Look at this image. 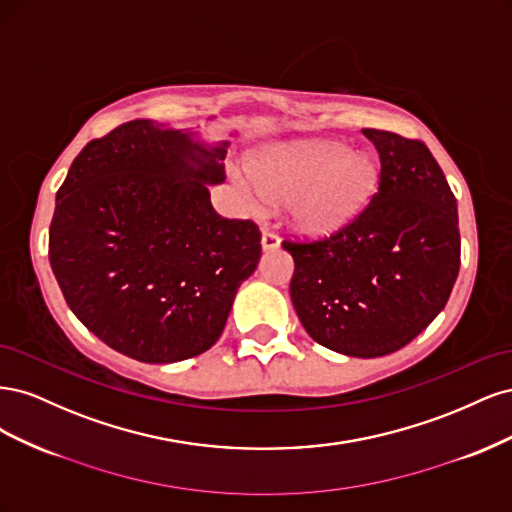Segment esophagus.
Instances as JSON below:
<instances>
[{
	"instance_id": "esophagus-1",
	"label": "esophagus",
	"mask_w": 512,
	"mask_h": 512,
	"mask_svg": "<svg viewBox=\"0 0 512 512\" xmlns=\"http://www.w3.org/2000/svg\"><path fill=\"white\" fill-rule=\"evenodd\" d=\"M280 247V237H277V232L265 228L262 232V250H277Z\"/></svg>"
}]
</instances>
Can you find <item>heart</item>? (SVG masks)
<instances>
[{
	"label": "heart",
	"instance_id": "1",
	"mask_svg": "<svg viewBox=\"0 0 512 512\" xmlns=\"http://www.w3.org/2000/svg\"><path fill=\"white\" fill-rule=\"evenodd\" d=\"M243 188L256 205H290L307 235H329L354 220L378 183V166L342 143L307 141L265 151Z\"/></svg>",
	"mask_w": 512,
	"mask_h": 512
}]
</instances>
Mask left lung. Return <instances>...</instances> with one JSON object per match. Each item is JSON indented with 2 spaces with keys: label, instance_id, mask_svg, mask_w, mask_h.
<instances>
[{
  "label": "left lung",
  "instance_id": "8db88e82",
  "mask_svg": "<svg viewBox=\"0 0 512 512\" xmlns=\"http://www.w3.org/2000/svg\"><path fill=\"white\" fill-rule=\"evenodd\" d=\"M380 156L378 192L331 237L282 243L290 299L309 337L339 354H391L436 318L455 286L457 200L423 141L363 128Z\"/></svg>",
  "mask_w": 512,
  "mask_h": 512
}]
</instances>
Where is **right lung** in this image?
Masks as SVG:
<instances>
[{
    "label": "right lung",
    "instance_id": "1",
    "mask_svg": "<svg viewBox=\"0 0 512 512\" xmlns=\"http://www.w3.org/2000/svg\"><path fill=\"white\" fill-rule=\"evenodd\" d=\"M228 143L134 119L74 158L55 200L49 260L68 307L106 346L175 363L218 342L260 260L252 220H228L207 185Z\"/></svg>",
    "mask_w": 512,
    "mask_h": 512
}]
</instances>
